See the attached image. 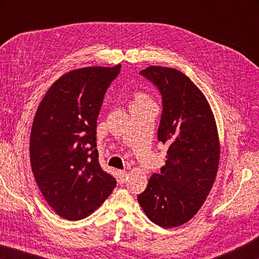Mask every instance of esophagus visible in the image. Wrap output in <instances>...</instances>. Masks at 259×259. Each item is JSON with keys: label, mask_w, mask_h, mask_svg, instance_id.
Masks as SVG:
<instances>
[{"label": "esophagus", "mask_w": 259, "mask_h": 259, "mask_svg": "<svg viewBox=\"0 0 259 259\" xmlns=\"http://www.w3.org/2000/svg\"><path fill=\"white\" fill-rule=\"evenodd\" d=\"M126 178H128V174H126V171H124V170H120V171L117 172V182L120 184L125 183Z\"/></svg>", "instance_id": "1"}]
</instances>
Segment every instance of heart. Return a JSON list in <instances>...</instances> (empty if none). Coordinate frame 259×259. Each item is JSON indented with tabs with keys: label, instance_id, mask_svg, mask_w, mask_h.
Wrapping results in <instances>:
<instances>
[{
	"label": "heart",
	"instance_id": "obj_1",
	"mask_svg": "<svg viewBox=\"0 0 259 259\" xmlns=\"http://www.w3.org/2000/svg\"><path fill=\"white\" fill-rule=\"evenodd\" d=\"M147 103H152L150 98H148L146 95L138 93V94L135 95L133 104H131V105H139V104H147Z\"/></svg>",
	"mask_w": 259,
	"mask_h": 259
}]
</instances>
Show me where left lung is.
<instances>
[{"instance_id": "1", "label": "left lung", "mask_w": 259, "mask_h": 259, "mask_svg": "<svg viewBox=\"0 0 259 259\" xmlns=\"http://www.w3.org/2000/svg\"><path fill=\"white\" fill-rule=\"evenodd\" d=\"M139 74L161 94L157 139L168 151L165 165L137 199L154 224L177 227L199 211L213 185L221 153L216 122L202 91L178 69L150 66Z\"/></svg>"}]
</instances>
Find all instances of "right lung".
<instances>
[{
	"mask_svg": "<svg viewBox=\"0 0 259 259\" xmlns=\"http://www.w3.org/2000/svg\"><path fill=\"white\" fill-rule=\"evenodd\" d=\"M114 67H84L59 77L35 114L29 157L43 198L57 214L80 221L116 186L98 160L96 129L104 96L119 75Z\"/></svg>",
	"mask_w": 259,
	"mask_h": 259,
	"instance_id": "obj_1",
	"label": "right lung"
}]
</instances>
